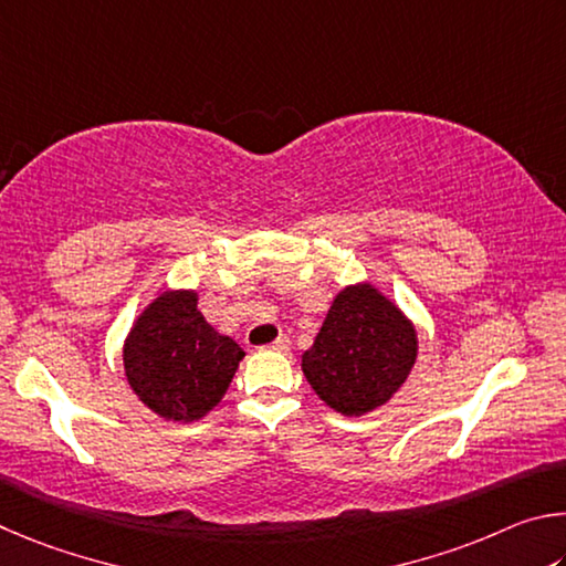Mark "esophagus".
Returning a JSON list of instances; mask_svg holds the SVG:
<instances>
[{
  "label": "esophagus",
  "mask_w": 566,
  "mask_h": 566,
  "mask_svg": "<svg viewBox=\"0 0 566 566\" xmlns=\"http://www.w3.org/2000/svg\"><path fill=\"white\" fill-rule=\"evenodd\" d=\"M268 350H275V353H289L291 348V340L285 338V335H281V338H275L271 345H265Z\"/></svg>",
  "instance_id": "obj_1"
}]
</instances>
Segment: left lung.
Here are the masks:
<instances>
[{"instance_id": "8db88e82", "label": "left lung", "mask_w": 566, "mask_h": 566, "mask_svg": "<svg viewBox=\"0 0 566 566\" xmlns=\"http://www.w3.org/2000/svg\"><path fill=\"white\" fill-rule=\"evenodd\" d=\"M418 355L408 318L373 285H353L333 301L303 355V373L321 400L343 415H365L398 392Z\"/></svg>"}]
</instances>
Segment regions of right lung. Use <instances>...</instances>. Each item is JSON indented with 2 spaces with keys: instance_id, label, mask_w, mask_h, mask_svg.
<instances>
[{
  "instance_id": "right-lung-1",
  "label": "right lung",
  "mask_w": 566,
  "mask_h": 566,
  "mask_svg": "<svg viewBox=\"0 0 566 566\" xmlns=\"http://www.w3.org/2000/svg\"><path fill=\"white\" fill-rule=\"evenodd\" d=\"M196 303L191 291L158 295L124 345L126 378L138 400L176 422H193L216 408L243 358Z\"/></svg>"
}]
</instances>
